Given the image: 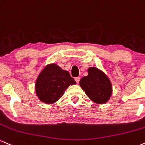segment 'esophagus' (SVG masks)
Here are the masks:
<instances>
[{
  "label": "esophagus",
  "instance_id": "1",
  "mask_svg": "<svg viewBox=\"0 0 145 145\" xmlns=\"http://www.w3.org/2000/svg\"><path fill=\"white\" fill-rule=\"evenodd\" d=\"M74 80H75V81L76 82V83H79V81H80V77L74 78Z\"/></svg>",
  "mask_w": 145,
  "mask_h": 145
}]
</instances>
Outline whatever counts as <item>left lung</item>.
Segmentation results:
<instances>
[{
  "label": "left lung",
  "mask_w": 145,
  "mask_h": 145,
  "mask_svg": "<svg viewBox=\"0 0 145 145\" xmlns=\"http://www.w3.org/2000/svg\"><path fill=\"white\" fill-rule=\"evenodd\" d=\"M79 85L87 96L96 103H106L111 96L112 86L109 79L97 68H89L88 75L83 76Z\"/></svg>",
  "instance_id": "left-lung-1"
}]
</instances>
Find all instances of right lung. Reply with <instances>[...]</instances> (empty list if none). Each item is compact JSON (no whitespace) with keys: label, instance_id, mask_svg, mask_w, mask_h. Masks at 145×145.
Here are the masks:
<instances>
[{"label":"right lung","instance_id":"1","mask_svg":"<svg viewBox=\"0 0 145 145\" xmlns=\"http://www.w3.org/2000/svg\"><path fill=\"white\" fill-rule=\"evenodd\" d=\"M76 83L69 72L56 64L47 66L36 81L37 96L43 103L52 104L57 101L70 85Z\"/></svg>","mask_w":145,"mask_h":145}]
</instances>
